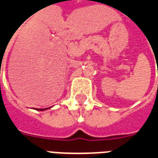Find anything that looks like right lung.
<instances>
[{"mask_svg": "<svg viewBox=\"0 0 158 158\" xmlns=\"http://www.w3.org/2000/svg\"><path fill=\"white\" fill-rule=\"evenodd\" d=\"M48 108H40V109H38V108H37V110H39V111H44V110H46V109H48Z\"/></svg>", "mask_w": 158, "mask_h": 158, "instance_id": "1", "label": "right lung"}]
</instances>
